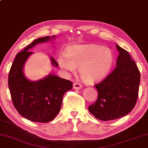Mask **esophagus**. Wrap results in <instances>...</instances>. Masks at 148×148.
I'll return each mask as SVG.
<instances>
[{
    "label": "esophagus",
    "instance_id": "esophagus-1",
    "mask_svg": "<svg viewBox=\"0 0 148 148\" xmlns=\"http://www.w3.org/2000/svg\"><path fill=\"white\" fill-rule=\"evenodd\" d=\"M73 89H75V90L80 89L82 88V85H81V84H79V83H75L73 85Z\"/></svg>",
    "mask_w": 148,
    "mask_h": 148
}]
</instances>
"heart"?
Masks as SVG:
<instances>
[{
    "label": "heart",
    "instance_id": "1",
    "mask_svg": "<svg viewBox=\"0 0 148 148\" xmlns=\"http://www.w3.org/2000/svg\"><path fill=\"white\" fill-rule=\"evenodd\" d=\"M58 63L67 72L75 73L79 67L83 82L93 84L108 75L112 67L113 55L110 49L97 45H75L68 49L67 55H60Z\"/></svg>",
    "mask_w": 148,
    "mask_h": 148
}]
</instances>
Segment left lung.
I'll return each instance as SVG.
<instances>
[{"instance_id":"obj_1","label":"left lung","mask_w":148,"mask_h":148,"mask_svg":"<svg viewBox=\"0 0 148 148\" xmlns=\"http://www.w3.org/2000/svg\"><path fill=\"white\" fill-rule=\"evenodd\" d=\"M119 51L116 67L101 82L95 85L98 97L89 106V112L102 121L120 118L136 106L140 73L127 51L115 45Z\"/></svg>"}]
</instances>
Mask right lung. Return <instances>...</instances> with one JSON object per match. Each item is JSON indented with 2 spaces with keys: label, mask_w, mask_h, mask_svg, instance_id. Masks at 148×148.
<instances>
[{
  "label": "right lung",
  "mask_w": 148,
  "mask_h": 148,
  "mask_svg": "<svg viewBox=\"0 0 148 148\" xmlns=\"http://www.w3.org/2000/svg\"><path fill=\"white\" fill-rule=\"evenodd\" d=\"M55 36L38 38L16 55L8 74V87L13 105L19 114L30 121L47 123L58 114L64 94L73 87L71 81L49 74L43 79L33 81L27 79L23 68L33 53L29 50L36 45L50 41ZM52 65L58 63L51 57Z\"/></svg>",
  "instance_id": "add662e5"
}]
</instances>
